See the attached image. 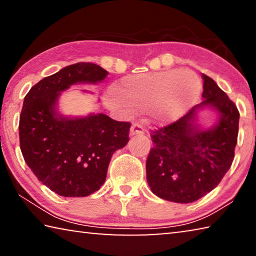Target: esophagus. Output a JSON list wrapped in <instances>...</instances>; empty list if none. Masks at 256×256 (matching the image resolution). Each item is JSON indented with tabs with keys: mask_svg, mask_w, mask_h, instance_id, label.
I'll list each match as a JSON object with an SVG mask.
<instances>
[{
	"mask_svg": "<svg viewBox=\"0 0 256 256\" xmlns=\"http://www.w3.org/2000/svg\"><path fill=\"white\" fill-rule=\"evenodd\" d=\"M144 133V128L138 124H133L131 126V130H130V136H142Z\"/></svg>",
	"mask_w": 256,
	"mask_h": 256,
	"instance_id": "1",
	"label": "esophagus"
}]
</instances>
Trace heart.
Returning a JSON list of instances; mask_svg holds the SVG:
<instances>
[{"label":"heart","instance_id":"b5f03b06","mask_svg":"<svg viewBox=\"0 0 256 256\" xmlns=\"http://www.w3.org/2000/svg\"><path fill=\"white\" fill-rule=\"evenodd\" d=\"M202 82L190 70L138 73L123 78L110 88L105 104L110 110L124 114L131 108L150 110L156 123H172L198 102Z\"/></svg>","mask_w":256,"mask_h":256}]
</instances>
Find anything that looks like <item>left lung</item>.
<instances>
[{"instance_id": "left-lung-1", "label": "left lung", "mask_w": 256, "mask_h": 256, "mask_svg": "<svg viewBox=\"0 0 256 256\" xmlns=\"http://www.w3.org/2000/svg\"><path fill=\"white\" fill-rule=\"evenodd\" d=\"M202 78V102L151 136L154 148L146 164V182L152 193L164 200H198L220 183L234 160L240 112L210 76ZM206 109L217 115L215 123L206 128L198 120Z\"/></svg>"}]
</instances>
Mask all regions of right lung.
I'll return each instance as SVG.
<instances>
[{
	"mask_svg": "<svg viewBox=\"0 0 256 256\" xmlns=\"http://www.w3.org/2000/svg\"><path fill=\"white\" fill-rule=\"evenodd\" d=\"M107 74L97 64L76 63L44 78L24 97L21 152L34 176L60 196H88L100 188L112 156L128 142L130 123L102 112L66 116L60 112L63 92L71 86L99 84Z\"/></svg>",
	"mask_w": 256,
	"mask_h": 256,
	"instance_id": "add662e5",
	"label": "right lung"
}]
</instances>
